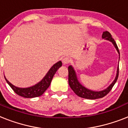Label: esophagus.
Returning <instances> with one entry per match:
<instances>
[{"instance_id": "1", "label": "esophagus", "mask_w": 128, "mask_h": 128, "mask_svg": "<svg viewBox=\"0 0 128 128\" xmlns=\"http://www.w3.org/2000/svg\"><path fill=\"white\" fill-rule=\"evenodd\" d=\"M69 62H70V59H69V58H64L63 59V60H62V63H63V64L64 65L68 64Z\"/></svg>"}]
</instances>
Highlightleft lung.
I'll use <instances>...</instances> for the list:
<instances>
[{"label":"left lung","instance_id":"1","mask_svg":"<svg viewBox=\"0 0 128 128\" xmlns=\"http://www.w3.org/2000/svg\"><path fill=\"white\" fill-rule=\"evenodd\" d=\"M102 38L104 40H108L114 45V48H116L117 50L118 53L119 54V60H120V52L114 40L112 38V36L108 32L105 31L103 32ZM119 63V62H118ZM68 71H69V84L70 86V88L73 90L75 94L79 97L83 98L90 99V100H95V99L101 98L102 97L105 96L108 92L111 90L112 87L117 81V79L118 78V73H119V65L118 66L117 70H116V74L115 76L114 80H113L112 83L108 86V87L106 88L105 89L102 90H92L88 89L87 88H86L84 86H83L80 83L78 79L76 72L74 70V67H72V65H69L68 67Z\"/></svg>","mask_w":128,"mask_h":128}]
</instances>
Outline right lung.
Masks as SVG:
<instances>
[{
    "instance_id": "add662e5",
    "label": "right lung",
    "mask_w": 128,
    "mask_h": 128,
    "mask_svg": "<svg viewBox=\"0 0 128 128\" xmlns=\"http://www.w3.org/2000/svg\"><path fill=\"white\" fill-rule=\"evenodd\" d=\"M62 66V62L61 61H58V63H55L53 66L48 70L44 77L40 82L36 83L34 85L26 88L18 87L12 84L11 82L7 80L6 76L4 78L8 85L12 88V89L15 92L20 96L24 98H35V97L40 96L42 95L46 90L50 86L52 78L54 77V74H56L57 70Z\"/></svg>"
}]
</instances>
